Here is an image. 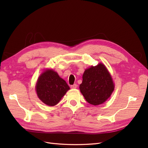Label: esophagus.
Segmentation results:
<instances>
[{
    "label": "esophagus",
    "instance_id": "esophagus-1",
    "mask_svg": "<svg viewBox=\"0 0 148 148\" xmlns=\"http://www.w3.org/2000/svg\"><path fill=\"white\" fill-rule=\"evenodd\" d=\"M77 87V85L76 84H74L71 85V89H76Z\"/></svg>",
    "mask_w": 148,
    "mask_h": 148
}]
</instances>
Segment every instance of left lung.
I'll list each match as a JSON object with an SVG mask.
<instances>
[{"instance_id":"obj_1","label":"left lung","mask_w":148,"mask_h":148,"mask_svg":"<svg viewBox=\"0 0 148 148\" xmlns=\"http://www.w3.org/2000/svg\"><path fill=\"white\" fill-rule=\"evenodd\" d=\"M80 90L87 101L94 106L104 103L114 89L112 77L102 63L85 70Z\"/></svg>"}]
</instances>
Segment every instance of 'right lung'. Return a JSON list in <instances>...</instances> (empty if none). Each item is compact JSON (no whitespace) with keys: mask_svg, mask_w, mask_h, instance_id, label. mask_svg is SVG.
I'll return each instance as SVG.
<instances>
[{"mask_svg":"<svg viewBox=\"0 0 148 148\" xmlns=\"http://www.w3.org/2000/svg\"><path fill=\"white\" fill-rule=\"evenodd\" d=\"M66 82L53 69H46L39 77L36 84V94L46 105H56L69 89Z\"/></svg>","mask_w":148,"mask_h":148,"instance_id":"1","label":"right lung"}]
</instances>
